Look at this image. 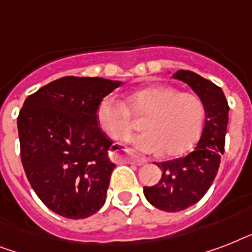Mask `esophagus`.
Instances as JSON below:
<instances>
[{"label":"esophagus","instance_id":"34e87169","mask_svg":"<svg viewBox=\"0 0 252 252\" xmlns=\"http://www.w3.org/2000/svg\"><path fill=\"white\" fill-rule=\"evenodd\" d=\"M114 159L115 161H126L130 162V163H134V165L142 166L145 165L148 159L144 157H138V156H134V154H124V153H114Z\"/></svg>","mask_w":252,"mask_h":252}]
</instances>
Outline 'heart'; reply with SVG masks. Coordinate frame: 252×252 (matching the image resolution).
<instances>
[{"label": "heart", "instance_id": "b5f03b06", "mask_svg": "<svg viewBox=\"0 0 252 252\" xmlns=\"http://www.w3.org/2000/svg\"><path fill=\"white\" fill-rule=\"evenodd\" d=\"M136 116L142 120V133L129 142L145 153L175 157L184 154L199 140L204 122L205 104L201 96L189 91H180L168 85H152L129 94L126 102L114 96H104L96 107L100 128L112 140H126L132 132Z\"/></svg>", "mask_w": 252, "mask_h": 252}]
</instances>
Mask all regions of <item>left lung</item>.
Segmentation results:
<instances>
[{
  "mask_svg": "<svg viewBox=\"0 0 252 252\" xmlns=\"http://www.w3.org/2000/svg\"><path fill=\"white\" fill-rule=\"evenodd\" d=\"M174 78L186 82L205 104V126L196 148L186 157L156 163L162 178L144 187L152 205L166 212H179L196 204L213 183L225 150L229 104L221 87L191 70H178Z\"/></svg>",
  "mask_w": 252,
  "mask_h": 252,
  "instance_id": "8db88e82",
  "label": "left lung"
}]
</instances>
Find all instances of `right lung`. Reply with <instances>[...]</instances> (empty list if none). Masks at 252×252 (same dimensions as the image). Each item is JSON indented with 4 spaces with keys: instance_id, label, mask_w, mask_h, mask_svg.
<instances>
[{
    "instance_id": "add662e5",
    "label": "right lung",
    "mask_w": 252,
    "mask_h": 252,
    "mask_svg": "<svg viewBox=\"0 0 252 252\" xmlns=\"http://www.w3.org/2000/svg\"><path fill=\"white\" fill-rule=\"evenodd\" d=\"M120 85L99 77H63L23 103L17 122L22 165L37 197L57 215L86 219L104 204L115 163L96 107Z\"/></svg>"
}]
</instances>
